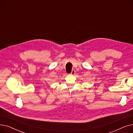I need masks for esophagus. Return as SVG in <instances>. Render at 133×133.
<instances>
[{
	"label": "esophagus",
	"mask_w": 133,
	"mask_h": 133,
	"mask_svg": "<svg viewBox=\"0 0 133 133\" xmlns=\"http://www.w3.org/2000/svg\"><path fill=\"white\" fill-rule=\"evenodd\" d=\"M75 70H72V72H71V75H74L75 74Z\"/></svg>",
	"instance_id": "1"
}]
</instances>
